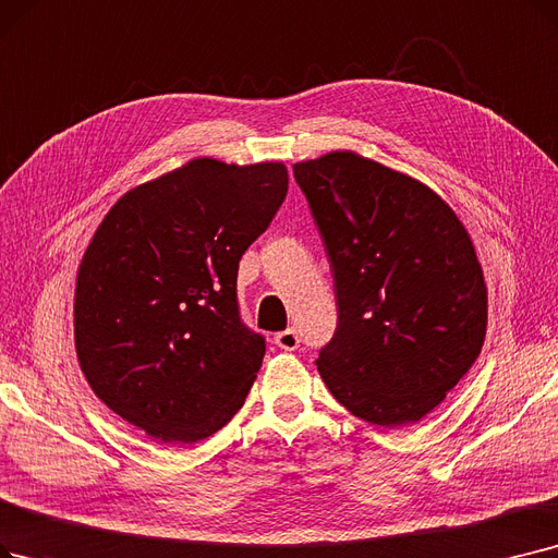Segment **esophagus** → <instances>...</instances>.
Wrapping results in <instances>:
<instances>
[{"label": "esophagus", "mask_w": 558, "mask_h": 558, "mask_svg": "<svg viewBox=\"0 0 558 558\" xmlns=\"http://www.w3.org/2000/svg\"><path fill=\"white\" fill-rule=\"evenodd\" d=\"M276 344L280 349H284V351H296L301 347V337H299V332L294 328H287V330L276 335Z\"/></svg>", "instance_id": "esophagus-1"}]
</instances>
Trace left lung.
<instances>
[{
  "instance_id": "8db88e82",
  "label": "left lung",
  "mask_w": 558,
  "mask_h": 558,
  "mask_svg": "<svg viewBox=\"0 0 558 558\" xmlns=\"http://www.w3.org/2000/svg\"><path fill=\"white\" fill-rule=\"evenodd\" d=\"M330 259L337 328L317 367L378 426L415 424L481 353L488 292L472 239L422 182L355 153L294 163Z\"/></svg>"
}]
</instances>
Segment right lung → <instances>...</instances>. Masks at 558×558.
Listing matches in <instances>:
<instances>
[{
    "label": "right lung",
    "instance_id": "obj_1",
    "mask_svg": "<svg viewBox=\"0 0 558 558\" xmlns=\"http://www.w3.org/2000/svg\"><path fill=\"white\" fill-rule=\"evenodd\" d=\"M287 196V168L193 159L125 193L82 259L75 344L116 415L168 445L223 428L259 372L239 312V259Z\"/></svg>",
    "mask_w": 558,
    "mask_h": 558
}]
</instances>
